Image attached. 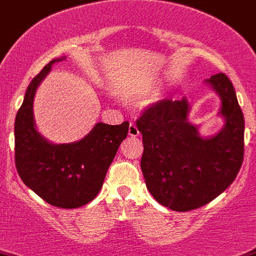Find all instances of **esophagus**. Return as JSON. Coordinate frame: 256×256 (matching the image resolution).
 <instances>
[{
  "label": "esophagus",
  "instance_id": "1",
  "mask_svg": "<svg viewBox=\"0 0 256 256\" xmlns=\"http://www.w3.org/2000/svg\"><path fill=\"white\" fill-rule=\"evenodd\" d=\"M128 135H130L131 138H138V136L140 135V131H138V126H136L135 124H130V128H128Z\"/></svg>",
  "mask_w": 256,
  "mask_h": 256
}]
</instances>
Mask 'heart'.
Masks as SVG:
<instances>
[{
  "instance_id": "heart-1",
  "label": "heart",
  "mask_w": 256,
  "mask_h": 256,
  "mask_svg": "<svg viewBox=\"0 0 256 256\" xmlns=\"http://www.w3.org/2000/svg\"><path fill=\"white\" fill-rule=\"evenodd\" d=\"M126 98H138V95H136V94H126Z\"/></svg>"
}]
</instances>
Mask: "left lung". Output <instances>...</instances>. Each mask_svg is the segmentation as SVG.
Returning a JSON list of instances; mask_svg holds the SVG:
<instances>
[{
  "instance_id": "1",
  "label": "left lung",
  "mask_w": 256,
  "mask_h": 256,
  "mask_svg": "<svg viewBox=\"0 0 256 256\" xmlns=\"http://www.w3.org/2000/svg\"><path fill=\"white\" fill-rule=\"evenodd\" d=\"M220 98L224 125L215 135H200L188 121V98L162 100L136 122L142 134L141 170L155 200L175 212L209 204L235 180L244 156V116L232 81L224 74L205 80Z\"/></svg>"
}]
</instances>
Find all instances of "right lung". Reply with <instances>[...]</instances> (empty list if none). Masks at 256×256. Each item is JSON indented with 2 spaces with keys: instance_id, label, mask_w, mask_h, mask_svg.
<instances>
[{
  "instance_id": "obj_1",
  "label": "right lung",
  "mask_w": 256,
  "mask_h": 256,
  "mask_svg": "<svg viewBox=\"0 0 256 256\" xmlns=\"http://www.w3.org/2000/svg\"><path fill=\"white\" fill-rule=\"evenodd\" d=\"M65 58L52 60L27 88L14 120V161L21 180L41 199L54 206L75 209L98 194L130 124L98 122L85 138L68 144H54L42 136L34 118V95L54 62Z\"/></svg>"
}]
</instances>
